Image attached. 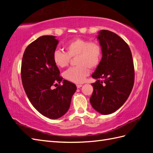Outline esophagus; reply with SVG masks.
I'll return each instance as SVG.
<instances>
[{"mask_svg": "<svg viewBox=\"0 0 153 153\" xmlns=\"http://www.w3.org/2000/svg\"><path fill=\"white\" fill-rule=\"evenodd\" d=\"M82 85H83L82 84H77V85H76V86H77V88H79L82 87Z\"/></svg>", "mask_w": 153, "mask_h": 153, "instance_id": "1", "label": "esophagus"}]
</instances>
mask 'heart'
Listing matches in <instances>:
<instances>
[{"mask_svg": "<svg viewBox=\"0 0 153 153\" xmlns=\"http://www.w3.org/2000/svg\"><path fill=\"white\" fill-rule=\"evenodd\" d=\"M66 53L56 49L53 53V59L59 68H65L71 58L76 59V67L69 68L63 74L66 80L75 83H81L90 72V68H97L102 58V48L97 42H89L76 38L65 46Z\"/></svg>", "mask_w": 153, "mask_h": 153, "instance_id": "obj_1", "label": "heart"}]
</instances>
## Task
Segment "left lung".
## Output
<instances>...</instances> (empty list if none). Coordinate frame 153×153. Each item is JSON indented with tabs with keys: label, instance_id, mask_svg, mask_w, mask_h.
Wrapping results in <instances>:
<instances>
[{
	"label": "left lung",
	"instance_id": "1",
	"mask_svg": "<svg viewBox=\"0 0 153 153\" xmlns=\"http://www.w3.org/2000/svg\"><path fill=\"white\" fill-rule=\"evenodd\" d=\"M97 39L102 57L92 75L97 81L91 84L93 93L90 102L96 111L109 115L121 107L130 96L134 83V67L129 46L118 35L102 30Z\"/></svg>",
	"mask_w": 153,
	"mask_h": 153
}]
</instances>
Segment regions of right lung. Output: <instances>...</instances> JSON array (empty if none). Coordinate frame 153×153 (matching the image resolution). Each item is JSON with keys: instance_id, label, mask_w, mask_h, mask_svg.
<instances>
[{"instance_id": "right-lung-1", "label": "right lung", "mask_w": 153, "mask_h": 153, "mask_svg": "<svg viewBox=\"0 0 153 153\" xmlns=\"http://www.w3.org/2000/svg\"><path fill=\"white\" fill-rule=\"evenodd\" d=\"M59 44L55 36H42L28 45L24 52L21 75L27 97L38 111L51 119L63 116L70 108L77 87L62 80L53 55ZM63 81V85L51 87Z\"/></svg>"}]
</instances>
